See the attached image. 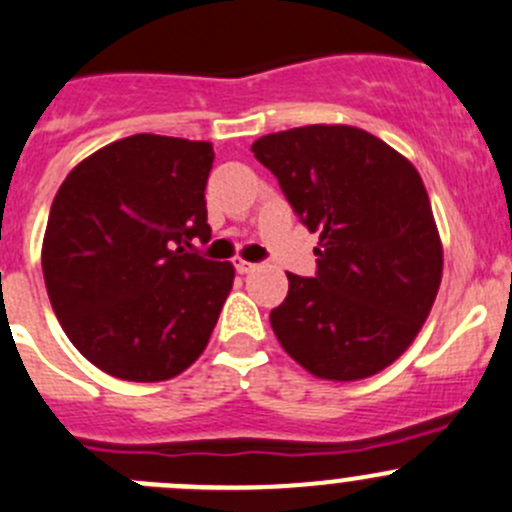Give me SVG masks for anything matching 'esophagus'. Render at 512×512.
<instances>
[{
    "label": "esophagus",
    "mask_w": 512,
    "mask_h": 512,
    "mask_svg": "<svg viewBox=\"0 0 512 512\" xmlns=\"http://www.w3.org/2000/svg\"><path fill=\"white\" fill-rule=\"evenodd\" d=\"M235 270L240 272V275H247V272L255 270V265H252V262H247V260H242V257H237V260H235Z\"/></svg>",
    "instance_id": "34e87169"
}]
</instances>
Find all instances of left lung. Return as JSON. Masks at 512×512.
<instances>
[{"instance_id":"1","label":"left lung","mask_w":512,"mask_h":512,"mask_svg":"<svg viewBox=\"0 0 512 512\" xmlns=\"http://www.w3.org/2000/svg\"><path fill=\"white\" fill-rule=\"evenodd\" d=\"M310 232L317 275L287 272L270 325L322 380H362L410 347L438 295L443 245L418 170L375 135L307 124L252 145Z\"/></svg>"}]
</instances>
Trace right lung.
Wrapping results in <instances>:
<instances>
[{
    "label": "right lung",
    "instance_id": "add662e5",
    "mask_svg": "<svg viewBox=\"0 0 512 512\" xmlns=\"http://www.w3.org/2000/svg\"><path fill=\"white\" fill-rule=\"evenodd\" d=\"M210 142L132 135L79 162L42 242L49 302L72 345L107 375L160 382L210 342L235 267L190 252L210 240Z\"/></svg>",
    "mask_w": 512,
    "mask_h": 512
}]
</instances>
